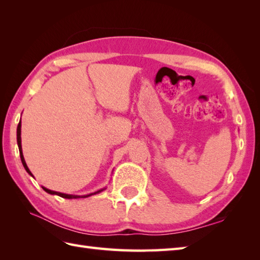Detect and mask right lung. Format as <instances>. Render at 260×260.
Instances as JSON below:
<instances>
[{
    "label": "right lung",
    "instance_id": "obj_1",
    "mask_svg": "<svg viewBox=\"0 0 260 260\" xmlns=\"http://www.w3.org/2000/svg\"><path fill=\"white\" fill-rule=\"evenodd\" d=\"M16 141H18V146H19V151H20V157H21V161H22V164H23V167L25 169V171L27 173H29L31 176H33V174L31 173V171L29 170V168H27V165L25 163V159L23 157V153H22V145H21V120L20 123L18 125V128H16ZM42 189L45 190L47 193H49V194H56V196H59L61 198H64V199H79V198H88V197H91L93 194H97V193L104 191L106 187H104V189H101L98 190L96 192H92V193H89V194H85V196H75V194H67V193H61V192H57V191H52V190H49L47 189V187L42 186Z\"/></svg>",
    "mask_w": 260,
    "mask_h": 260
}]
</instances>
